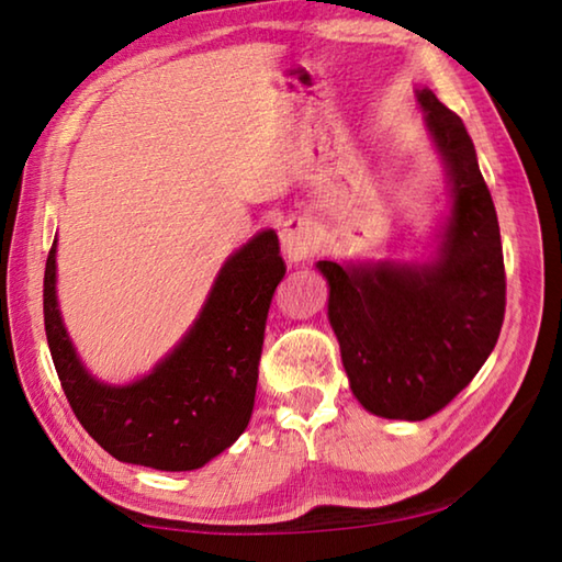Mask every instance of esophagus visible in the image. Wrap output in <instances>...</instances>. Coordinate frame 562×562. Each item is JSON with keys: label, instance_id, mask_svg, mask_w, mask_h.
Instances as JSON below:
<instances>
[{"label": "esophagus", "instance_id": "esophagus-1", "mask_svg": "<svg viewBox=\"0 0 562 562\" xmlns=\"http://www.w3.org/2000/svg\"><path fill=\"white\" fill-rule=\"evenodd\" d=\"M280 243H282L284 258H288L290 262L307 260L317 250V243H315V237H312V233L302 223H294V221L284 223L280 227Z\"/></svg>", "mask_w": 562, "mask_h": 562}]
</instances>
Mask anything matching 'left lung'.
I'll list each match as a JSON object with an SVG mask.
<instances>
[{
	"mask_svg": "<svg viewBox=\"0 0 562 562\" xmlns=\"http://www.w3.org/2000/svg\"><path fill=\"white\" fill-rule=\"evenodd\" d=\"M453 183V213L431 265L341 268L329 280V322L351 392L367 412L422 422L471 384L506 315V268L496 205L463 121L418 91Z\"/></svg>",
	"mask_w": 562,
	"mask_h": 562,
	"instance_id": "8db88e82",
	"label": "left lung"
}]
</instances>
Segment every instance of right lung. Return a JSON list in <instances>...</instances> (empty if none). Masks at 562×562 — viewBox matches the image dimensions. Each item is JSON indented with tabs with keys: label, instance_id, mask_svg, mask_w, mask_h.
Here are the masks:
<instances>
[{
	"label": "right lung",
	"instance_id": "right-lung-1",
	"mask_svg": "<svg viewBox=\"0 0 562 562\" xmlns=\"http://www.w3.org/2000/svg\"><path fill=\"white\" fill-rule=\"evenodd\" d=\"M56 240L44 270V327L71 412L113 459L160 471L201 469L247 429L272 294L284 278L272 231L240 247L190 335L148 376L103 386L83 372L56 310Z\"/></svg>",
	"mask_w": 562,
	"mask_h": 562
}]
</instances>
